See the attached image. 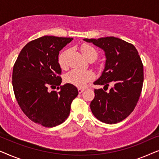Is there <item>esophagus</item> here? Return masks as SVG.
<instances>
[{"mask_svg":"<svg viewBox=\"0 0 159 159\" xmlns=\"http://www.w3.org/2000/svg\"><path fill=\"white\" fill-rule=\"evenodd\" d=\"M84 91V89L83 88H78V92H79V93L80 94V93H82V92Z\"/></svg>","mask_w":159,"mask_h":159,"instance_id":"1","label":"esophagus"}]
</instances>
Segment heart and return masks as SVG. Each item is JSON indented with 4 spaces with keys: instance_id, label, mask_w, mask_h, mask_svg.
I'll list each match as a JSON object with an SVG mask.
<instances>
[{
    "instance_id": "obj_1",
    "label": "heart",
    "mask_w": 159,
    "mask_h": 159,
    "mask_svg": "<svg viewBox=\"0 0 159 159\" xmlns=\"http://www.w3.org/2000/svg\"><path fill=\"white\" fill-rule=\"evenodd\" d=\"M81 51L82 55L88 60L95 61L98 56V51L93 45L89 44H83L81 47ZM65 54L64 52L58 57V63L61 67H64L66 65L65 61ZM93 78L94 75L92 71L82 70V69H75L69 71L66 75V81L69 84H73L77 88H84L87 83L90 82Z\"/></svg>"
}]
</instances>
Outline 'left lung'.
Segmentation results:
<instances>
[{
  "mask_svg": "<svg viewBox=\"0 0 159 159\" xmlns=\"http://www.w3.org/2000/svg\"><path fill=\"white\" fill-rule=\"evenodd\" d=\"M105 52V69L94 84L115 86L108 92L95 89L90 109L96 118L106 124H116L127 118L135 108L143 84V65L135 47L121 39L106 37L84 39Z\"/></svg>",
  "mask_w": 159,
  "mask_h": 159,
  "instance_id": "1",
  "label": "left lung"
}]
</instances>
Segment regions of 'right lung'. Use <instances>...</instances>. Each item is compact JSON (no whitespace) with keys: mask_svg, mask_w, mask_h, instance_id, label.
<instances>
[{"mask_svg":"<svg viewBox=\"0 0 159 159\" xmlns=\"http://www.w3.org/2000/svg\"><path fill=\"white\" fill-rule=\"evenodd\" d=\"M73 38L43 36L23 48L15 62L12 84L22 111L34 123L45 127L59 125L67 119L77 88L67 83L60 90L49 92L61 83L58 54Z\"/></svg>","mask_w":159,"mask_h":159,"instance_id":"right-lung-1","label":"right lung"}]
</instances>
